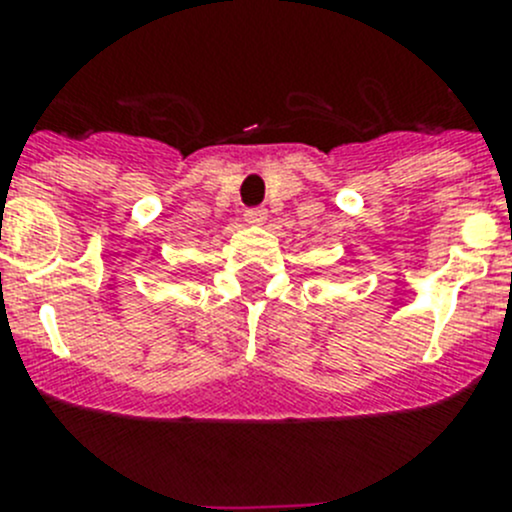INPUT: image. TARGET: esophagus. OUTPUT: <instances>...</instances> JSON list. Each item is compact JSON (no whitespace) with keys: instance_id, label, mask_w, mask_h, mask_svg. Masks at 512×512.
Instances as JSON below:
<instances>
[{"instance_id":"34e87169","label":"esophagus","mask_w":512,"mask_h":512,"mask_svg":"<svg viewBox=\"0 0 512 512\" xmlns=\"http://www.w3.org/2000/svg\"><path fill=\"white\" fill-rule=\"evenodd\" d=\"M267 220V210L265 208H252L245 213V223L250 225H262Z\"/></svg>"}]
</instances>
